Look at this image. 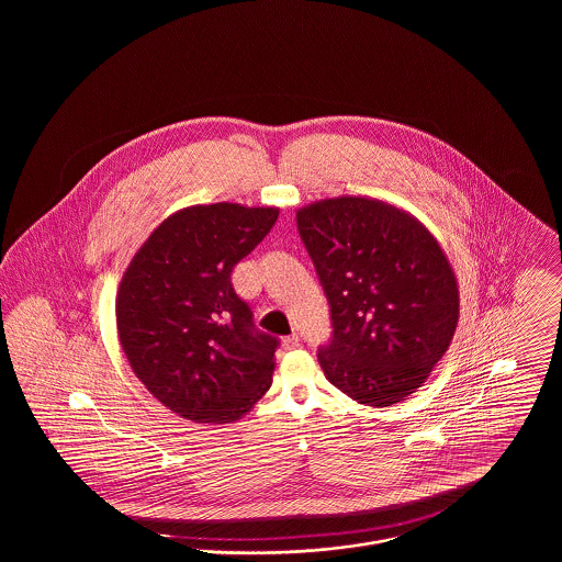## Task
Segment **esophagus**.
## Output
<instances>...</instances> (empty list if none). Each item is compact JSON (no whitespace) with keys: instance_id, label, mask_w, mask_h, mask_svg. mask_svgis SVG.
<instances>
[{"instance_id":"1","label":"esophagus","mask_w":562,"mask_h":562,"mask_svg":"<svg viewBox=\"0 0 562 562\" xmlns=\"http://www.w3.org/2000/svg\"><path fill=\"white\" fill-rule=\"evenodd\" d=\"M282 346L284 349H294L299 346V335H291V337H284L282 339Z\"/></svg>"}]
</instances>
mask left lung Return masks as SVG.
<instances>
[{
  "label": "left lung",
  "instance_id": "8db88e82",
  "mask_svg": "<svg viewBox=\"0 0 562 562\" xmlns=\"http://www.w3.org/2000/svg\"><path fill=\"white\" fill-rule=\"evenodd\" d=\"M296 227L330 303L326 379L367 406L417 392L453 341L459 289L442 246L398 206L339 195L296 211Z\"/></svg>",
  "mask_w": 562,
  "mask_h": 562
}]
</instances>
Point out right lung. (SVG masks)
<instances>
[{"label": "right lung", "instance_id": "obj_1", "mask_svg": "<svg viewBox=\"0 0 562 562\" xmlns=\"http://www.w3.org/2000/svg\"><path fill=\"white\" fill-rule=\"evenodd\" d=\"M278 213L232 202L181 209L122 276L115 322L131 369L156 401L193 424L238 422L271 385L278 339L252 328L232 269Z\"/></svg>", "mask_w": 562, "mask_h": 562}]
</instances>
